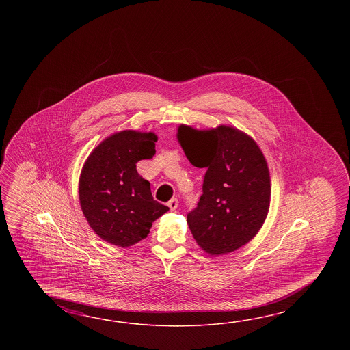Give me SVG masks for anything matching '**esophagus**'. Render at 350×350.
Returning a JSON list of instances; mask_svg holds the SVG:
<instances>
[{"mask_svg": "<svg viewBox=\"0 0 350 350\" xmlns=\"http://www.w3.org/2000/svg\"><path fill=\"white\" fill-rule=\"evenodd\" d=\"M167 205H169V208H170V210L172 211H175L176 208H178V200L176 199V198H174V199H172V200L169 201L167 202Z\"/></svg>", "mask_w": 350, "mask_h": 350, "instance_id": "obj_1", "label": "esophagus"}]
</instances>
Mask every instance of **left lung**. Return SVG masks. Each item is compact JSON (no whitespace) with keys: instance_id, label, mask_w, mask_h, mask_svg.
Here are the masks:
<instances>
[{"instance_id":"left-lung-1","label":"left lung","mask_w":350,"mask_h":350,"mask_svg":"<svg viewBox=\"0 0 350 350\" xmlns=\"http://www.w3.org/2000/svg\"><path fill=\"white\" fill-rule=\"evenodd\" d=\"M178 139L189 161L206 169L198 206L187 213L193 239L211 255L245 245L265 221L270 204L268 165L259 146L229 126L199 131L181 125Z\"/></svg>"}]
</instances>
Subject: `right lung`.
I'll return each mask as SVG.
<instances>
[{
	"label": "right lung",
	"instance_id": "right-lung-1",
	"mask_svg": "<svg viewBox=\"0 0 350 350\" xmlns=\"http://www.w3.org/2000/svg\"><path fill=\"white\" fill-rule=\"evenodd\" d=\"M157 135L133 130L113 134L94 150L83 165L79 196L92 230L113 245L126 247L146 238L169 208L154 200L150 183L136 163L155 155Z\"/></svg>",
	"mask_w": 350,
	"mask_h": 350
}]
</instances>
